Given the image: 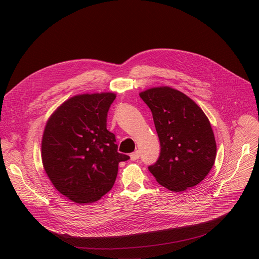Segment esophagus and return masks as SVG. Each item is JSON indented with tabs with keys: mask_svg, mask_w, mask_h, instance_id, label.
Masks as SVG:
<instances>
[{
	"mask_svg": "<svg viewBox=\"0 0 259 259\" xmlns=\"http://www.w3.org/2000/svg\"><path fill=\"white\" fill-rule=\"evenodd\" d=\"M139 158V153L138 152H134L132 154H130V160L131 161H136Z\"/></svg>",
	"mask_w": 259,
	"mask_h": 259,
	"instance_id": "34e87169",
	"label": "esophagus"
}]
</instances>
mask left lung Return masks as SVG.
Masks as SVG:
<instances>
[{
	"label": "left lung",
	"mask_w": 259,
	"mask_h": 259,
	"mask_svg": "<svg viewBox=\"0 0 259 259\" xmlns=\"http://www.w3.org/2000/svg\"><path fill=\"white\" fill-rule=\"evenodd\" d=\"M152 110L161 143L157 163L150 172L162 187L181 193L208 175L216 158V141L202 108L189 96L169 86L139 93Z\"/></svg>",
	"instance_id": "8db88e82"
}]
</instances>
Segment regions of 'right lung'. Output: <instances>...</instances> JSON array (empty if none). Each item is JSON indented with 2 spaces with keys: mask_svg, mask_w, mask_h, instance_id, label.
<instances>
[{
  "mask_svg": "<svg viewBox=\"0 0 259 259\" xmlns=\"http://www.w3.org/2000/svg\"><path fill=\"white\" fill-rule=\"evenodd\" d=\"M114 92L78 94L49 117L42 136L44 170L54 188L68 200L90 204L112 190L119 163L115 134L106 129Z\"/></svg>",
  "mask_w": 259,
  "mask_h": 259,
  "instance_id": "right-lung-1",
  "label": "right lung"
}]
</instances>
